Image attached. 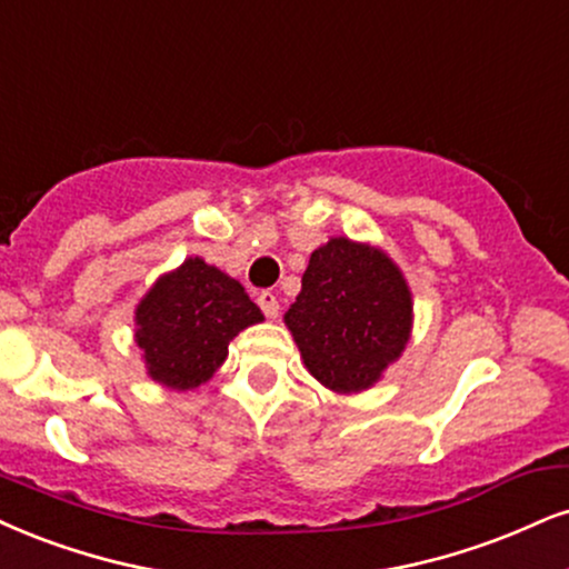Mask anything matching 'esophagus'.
<instances>
[{"mask_svg": "<svg viewBox=\"0 0 569 569\" xmlns=\"http://www.w3.org/2000/svg\"><path fill=\"white\" fill-rule=\"evenodd\" d=\"M258 306H261V311L266 313V317L277 319V313H279V300H277V296H273L271 290L258 292Z\"/></svg>", "mask_w": 569, "mask_h": 569, "instance_id": "1", "label": "esophagus"}]
</instances>
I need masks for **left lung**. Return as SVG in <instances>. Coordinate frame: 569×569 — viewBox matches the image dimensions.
Returning <instances> with one entry per match:
<instances>
[{"label": "left lung", "instance_id": "obj_1", "mask_svg": "<svg viewBox=\"0 0 569 569\" xmlns=\"http://www.w3.org/2000/svg\"><path fill=\"white\" fill-rule=\"evenodd\" d=\"M284 321L321 385L363 390L409 340L411 292L385 252L335 237L311 252Z\"/></svg>", "mask_w": 569, "mask_h": 569}]
</instances>
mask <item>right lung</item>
<instances>
[{"instance_id": "1", "label": "right lung", "mask_w": 569, "mask_h": 569, "mask_svg": "<svg viewBox=\"0 0 569 569\" xmlns=\"http://www.w3.org/2000/svg\"><path fill=\"white\" fill-rule=\"evenodd\" d=\"M261 319L237 279L202 258H187L139 303L137 346L152 380L189 390L210 380L227 359L229 340Z\"/></svg>"}]
</instances>
